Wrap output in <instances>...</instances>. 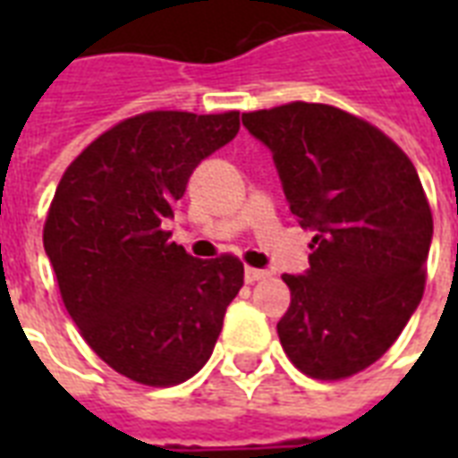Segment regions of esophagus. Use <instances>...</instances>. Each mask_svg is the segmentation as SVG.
<instances>
[{"label":"esophagus","mask_w":458,"mask_h":458,"mask_svg":"<svg viewBox=\"0 0 458 458\" xmlns=\"http://www.w3.org/2000/svg\"><path fill=\"white\" fill-rule=\"evenodd\" d=\"M266 276H268V271H261V268H250V266H247V268H244V280H247V283H257V280H264Z\"/></svg>","instance_id":"34e87169"}]
</instances>
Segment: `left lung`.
Masks as SVG:
<instances>
[{
	"label": "left lung",
	"instance_id": "8db88e82",
	"mask_svg": "<svg viewBox=\"0 0 458 458\" xmlns=\"http://www.w3.org/2000/svg\"><path fill=\"white\" fill-rule=\"evenodd\" d=\"M266 145L290 211L311 230L309 268L285 273L280 318L290 361L318 380L369 369L419 309L433 214L413 164L347 111L293 102L242 114Z\"/></svg>",
	"mask_w": 458,
	"mask_h": 458
}]
</instances>
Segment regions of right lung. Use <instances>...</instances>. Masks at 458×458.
Wrapping results in <instances>:
<instances>
[{"label":"right lung","mask_w":458,"mask_h":458,"mask_svg":"<svg viewBox=\"0 0 458 458\" xmlns=\"http://www.w3.org/2000/svg\"><path fill=\"white\" fill-rule=\"evenodd\" d=\"M240 131V114L149 111L97 138L64 173L45 251L66 311L95 354L135 383H185L208 361L244 283L235 257L171 242L187 180Z\"/></svg>","instance_id":"obj_1"}]
</instances>
